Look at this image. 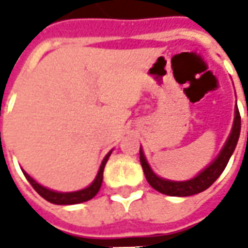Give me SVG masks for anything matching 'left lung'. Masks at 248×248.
<instances>
[{"label": "left lung", "mask_w": 248, "mask_h": 248, "mask_svg": "<svg viewBox=\"0 0 248 248\" xmlns=\"http://www.w3.org/2000/svg\"><path fill=\"white\" fill-rule=\"evenodd\" d=\"M240 125H242V121H240V114H239V109H237V105H236L234 106L233 125H232L231 134H229L225 145L221 149V152L218 153V156L208 166L205 167L204 170H202L195 178L187 179V181H171V179H166V178L156 175L155 171L152 170V167L149 166L148 160L145 157V153L140 148L139 158H140V164H142V168H143V172H145V176L148 179L149 185L152 186L153 189H156L160 193H163V195L176 196V197L197 195V193L203 192L205 189H208L218 179V176L224 172L225 167L228 164L229 158L233 155L234 148H236L237 140H239V135H240Z\"/></svg>", "instance_id": "1"}]
</instances>
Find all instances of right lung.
<instances>
[{"label": "right lung", "mask_w": 248, "mask_h": 248, "mask_svg": "<svg viewBox=\"0 0 248 248\" xmlns=\"http://www.w3.org/2000/svg\"><path fill=\"white\" fill-rule=\"evenodd\" d=\"M110 155H111V150L109 153L105 156V158L102 160V164L99 167V171L95 176V179L92 181V184L88 185L84 189H80V190H76V192H56V190H52V189H48L45 186L40 185L37 181H34L31 176L29 175L24 170L23 171L26 179L31 184L35 192L38 195L44 197L46 202L49 203H53V204H59V205H67V204H78V203H84V202H88L92 197H95L96 193L99 192L100 186H102V181H103V170H105V166L109 160Z\"/></svg>", "instance_id": "add662e5"}]
</instances>
